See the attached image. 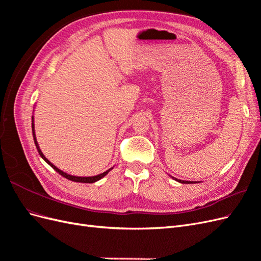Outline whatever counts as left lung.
Wrapping results in <instances>:
<instances>
[{
    "mask_svg": "<svg viewBox=\"0 0 261 261\" xmlns=\"http://www.w3.org/2000/svg\"><path fill=\"white\" fill-rule=\"evenodd\" d=\"M174 178V177H173ZM175 180H177L178 183H181V184H194V181H191V180H183V179H177V178H174ZM196 183V181H195Z\"/></svg>",
    "mask_w": 261,
    "mask_h": 261,
    "instance_id": "obj_1",
    "label": "left lung"
}]
</instances>
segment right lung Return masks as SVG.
I'll use <instances>...</instances> for the list:
<instances>
[{
    "instance_id": "obj_1",
    "label": "right lung",
    "mask_w": 261,
    "mask_h": 261,
    "mask_svg": "<svg viewBox=\"0 0 261 261\" xmlns=\"http://www.w3.org/2000/svg\"><path fill=\"white\" fill-rule=\"evenodd\" d=\"M35 118H34V115H33V117H31V128H33V136H34V140H35V145H36V148H37V150H38V152H39V154H40V156L42 158V159L48 163L50 167L52 168V169H54L55 171H57L59 174H61L62 176H64L65 178H67V179H69V180H73V181H77V183H94V181H97V180H99V179H101L102 177H105L108 173L111 171L113 168H111V169H109L108 171H106V172H103V173H101V174H98V175H94V176H75V175H70V174H67V173H65V172H63L62 170H60L59 168H57L55 167V165L53 164V163H51L48 159H46V158L44 156V154L42 153V151L40 150V147H39V145H38V141H37V138H36V133H35Z\"/></svg>"
}]
</instances>
